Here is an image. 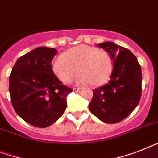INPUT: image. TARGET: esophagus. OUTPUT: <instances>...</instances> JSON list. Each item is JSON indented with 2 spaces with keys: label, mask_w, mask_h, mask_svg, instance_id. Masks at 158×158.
<instances>
[{
  "label": "esophagus",
  "mask_w": 158,
  "mask_h": 158,
  "mask_svg": "<svg viewBox=\"0 0 158 158\" xmlns=\"http://www.w3.org/2000/svg\"><path fill=\"white\" fill-rule=\"evenodd\" d=\"M81 88H73V91H75V92H79V91H81Z\"/></svg>",
  "instance_id": "esophagus-1"
}]
</instances>
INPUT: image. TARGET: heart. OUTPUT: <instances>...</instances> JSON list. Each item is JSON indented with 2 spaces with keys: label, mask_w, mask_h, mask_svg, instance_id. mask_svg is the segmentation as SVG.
Segmentation results:
<instances>
[{
  "label": "heart",
  "mask_w": 158,
  "mask_h": 158,
  "mask_svg": "<svg viewBox=\"0 0 158 158\" xmlns=\"http://www.w3.org/2000/svg\"><path fill=\"white\" fill-rule=\"evenodd\" d=\"M114 61L106 51L88 45H79L60 55L53 60L52 69L59 79L69 83L76 76L79 84L93 86L103 85L110 78Z\"/></svg>",
  "instance_id": "b5f03b06"
}]
</instances>
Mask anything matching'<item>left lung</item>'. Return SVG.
I'll list each match as a JSON object with an SVG mask.
<instances>
[{"label": "left lung", "instance_id": "obj_1", "mask_svg": "<svg viewBox=\"0 0 158 158\" xmlns=\"http://www.w3.org/2000/svg\"><path fill=\"white\" fill-rule=\"evenodd\" d=\"M98 46L109 52L114 61L107 84L94 90L89 104L91 113L106 123H116L127 117L141 97V67L131 52L112 42Z\"/></svg>", "mask_w": 158, "mask_h": 158}]
</instances>
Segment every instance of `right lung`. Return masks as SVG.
Instances as JSON below:
<instances>
[{"label": "right lung", "mask_w": 158, "mask_h": 158, "mask_svg": "<svg viewBox=\"0 0 158 158\" xmlns=\"http://www.w3.org/2000/svg\"><path fill=\"white\" fill-rule=\"evenodd\" d=\"M55 48L40 47L21 56L13 67L9 90L17 114L37 127H47L62 116L73 91L52 71Z\"/></svg>", "instance_id": "add662e5"}]
</instances>
